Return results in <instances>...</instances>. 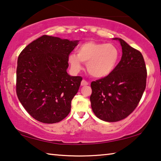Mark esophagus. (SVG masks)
Returning a JSON list of instances; mask_svg holds the SVG:
<instances>
[{
  "label": "esophagus",
  "instance_id": "obj_1",
  "mask_svg": "<svg viewBox=\"0 0 161 161\" xmlns=\"http://www.w3.org/2000/svg\"><path fill=\"white\" fill-rule=\"evenodd\" d=\"M88 84H89V83L84 80H83L81 81V86H86V85H88Z\"/></svg>",
  "mask_w": 161,
  "mask_h": 161
}]
</instances>
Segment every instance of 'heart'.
I'll list each match as a JSON object with an SVG mask.
<instances>
[{
	"label": "heart",
	"mask_w": 161,
	"mask_h": 161,
	"mask_svg": "<svg viewBox=\"0 0 161 161\" xmlns=\"http://www.w3.org/2000/svg\"><path fill=\"white\" fill-rule=\"evenodd\" d=\"M119 52L110 43L87 41L77 49V54H69L68 63L74 72L82 69V62L86 63L88 72L94 77H103L112 72L119 59Z\"/></svg>",
	"instance_id": "1"
}]
</instances>
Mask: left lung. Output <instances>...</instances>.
<instances>
[{
  "mask_svg": "<svg viewBox=\"0 0 161 161\" xmlns=\"http://www.w3.org/2000/svg\"><path fill=\"white\" fill-rule=\"evenodd\" d=\"M121 61L107 77L91 83L93 112L107 122L121 121L137 107L146 89L147 71L143 57L121 38Z\"/></svg>",
  "mask_w": 161,
  "mask_h": 161,
  "instance_id": "1",
  "label": "left lung"
}]
</instances>
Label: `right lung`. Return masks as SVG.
Returning a JSON list of instances; mask_svg holds the SVG:
<instances>
[{
	"mask_svg": "<svg viewBox=\"0 0 161 161\" xmlns=\"http://www.w3.org/2000/svg\"><path fill=\"white\" fill-rule=\"evenodd\" d=\"M80 40L42 35L26 46L18 59L16 92L37 121L54 124L71 110L82 78L68 75V56Z\"/></svg>",
	"mask_w": 161,
	"mask_h": 161,
	"instance_id": "right-lung-1",
	"label": "right lung"
}]
</instances>
